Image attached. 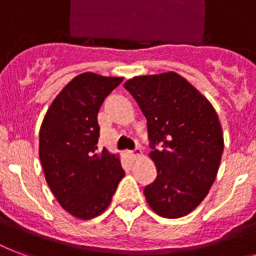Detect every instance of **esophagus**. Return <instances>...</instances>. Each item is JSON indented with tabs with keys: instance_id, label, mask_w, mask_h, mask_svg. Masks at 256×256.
Here are the masks:
<instances>
[{
	"instance_id": "1",
	"label": "esophagus",
	"mask_w": 256,
	"mask_h": 256,
	"mask_svg": "<svg viewBox=\"0 0 256 256\" xmlns=\"http://www.w3.org/2000/svg\"><path fill=\"white\" fill-rule=\"evenodd\" d=\"M142 154V152H140V148H136V150H132V152H130V156H132V158H138V156Z\"/></svg>"
}]
</instances>
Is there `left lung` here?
Listing matches in <instances>:
<instances>
[{"instance_id":"obj_1","label":"left lung","mask_w":256,"mask_h":256,"mask_svg":"<svg viewBox=\"0 0 256 256\" xmlns=\"http://www.w3.org/2000/svg\"><path fill=\"white\" fill-rule=\"evenodd\" d=\"M148 120L156 178L144 187L148 206L164 218L194 210L210 190L223 152V134L211 104L175 73L124 82Z\"/></svg>"}]
</instances>
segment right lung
Returning a JSON list of instances; mask_svg holds the SVG:
<instances>
[{
	"mask_svg": "<svg viewBox=\"0 0 256 256\" xmlns=\"http://www.w3.org/2000/svg\"><path fill=\"white\" fill-rule=\"evenodd\" d=\"M124 78L84 73L50 104L40 130V160L46 182L64 208L80 219L106 210L124 171L106 148L98 152L96 114Z\"/></svg>",
	"mask_w": 256,
	"mask_h": 256,
	"instance_id": "add662e5",
	"label": "right lung"
}]
</instances>
